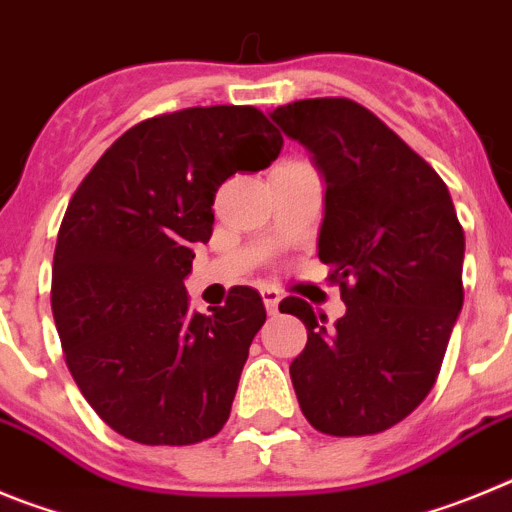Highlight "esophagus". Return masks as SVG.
<instances>
[{"mask_svg":"<svg viewBox=\"0 0 512 512\" xmlns=\"http://www.w3.org/2000/svg\"><path fill=\"white\" fill-rule=\"evenodd\" d=\"M261 300H264L266 312H269V315H274V312L279 310V300H282V297H279L277 289L264 287V289H261Z\"/></svg>","mask_w":512,"mask_h":512,"instance_id":"obj_1","label":"esophagus"}]
</instances>
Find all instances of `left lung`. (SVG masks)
Returning <instances> with one entry per match:
<instances>
[{
  "mask_svg": "<svg viewBox=\"0 0 512 512\" xmlns=\"http://www.w3.org/2000/svg\"><path fill=\"white\" fill-rule=\"evenodd\" d=\"M271 120L323 171L318 259L346 302L333 325L300 297L279 302L307 328L289 366L302 415L328 436L382 433L441 372L464 302V228L436 169L354 99H300Z\"/></svg>",
  "mask_w": 512,
  "mask_h": 512,
  "instance_id": "1",
  "label": "left lung"
}]
</instances>
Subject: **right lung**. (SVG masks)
<instances>
[{"label":"right lung","mask_w":512,"mask_h":512,"mask_svg":"<svg viewBox=\"0 0 512 512\" xmlns=\"http://www.w3.org/2000/svg\"><path fill=\"white\" fill-rule=\"evenodd\" d=\"M279 151L256 107H187L125 130L76 187L53 253V320L81 395L120 436L189 446L228 420L264 302L233 287L192 315L184 277L220 184Z\"/></svg>","instance_id":"1"}]
</instances>
